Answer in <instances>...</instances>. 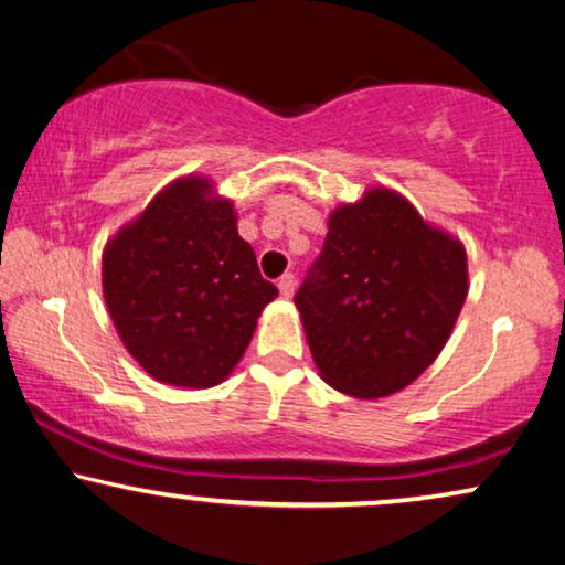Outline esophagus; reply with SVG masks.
<instances>
[{
    "instance_id": "34e87169",
    "label": "esophagus",
    "mask_w": 565,
    "mask_h": 565,
    "mask_svg": "<svg viewBox=\"0 0 565 565\" xmlns=\"http://www.w3.org/2000/svg\"><path fill=\"white\" fill-rule=\"evenodd\" d=\"M294 286H297V276H294V274H284L281 279H279V291H281V297H291V294H294Z\"/></svg>"
}]
</instances>
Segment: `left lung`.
I'll return each mask as SVG.
<instances>
[{"instance_id": "1", "label": "left lung", "mask_w": 565, "mask_h": 565, "mask_svg": "<svg viewBox=\"0 0 565 565\" xmlns=\"http://www.w3.org/2000/svg\"><path fill=\"white\" fill-rule=\"evenodd\" d=\"M468 294L466 250L388 189L330 214L294 305L322 379L355 399L412 384L448 343Z\"/></svg>"}]
</instances>
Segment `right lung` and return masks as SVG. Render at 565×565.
I'll use <instances>...</instances> for the list:
<instances>
[{
    "mask_svg": "<svg viewBox=\"0 0 565 565\" xmlns=\"http://www.w3.org/2000/svg\"><path fill=\"white\" fill-rule=\"evenodd\" d=\"M206 179L166 186L102 258L105 301L122 343L171 386L220 384L279 289L258 271L227 200Z\"/></svg>",
    "mask_w": 565,
    "mask_h": 565,
    "instance_id": "1",
    "label": "right lung"
}]
</instances>
